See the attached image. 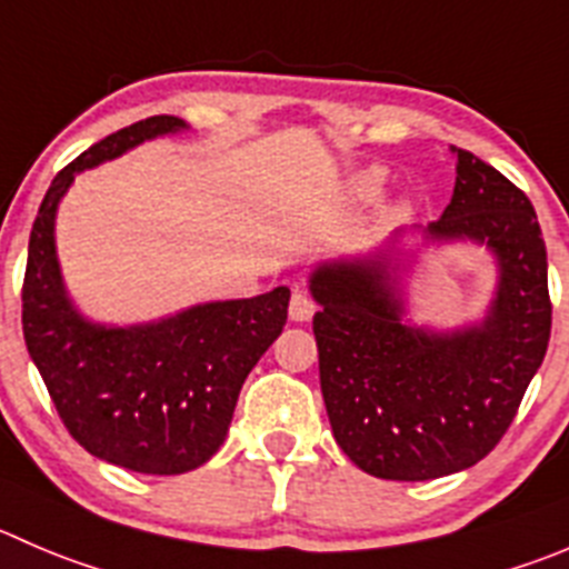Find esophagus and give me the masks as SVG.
Masks as SVG:
<instances>
[{
  "instance_id": "obj_1",
  "label": "esophagus",
  "mask_w": 569,
  "mask_h": 569,
  "mask_svg": "<svg viewBox=\"0 0 569 569\" xmlns=\"http://www.w3.org/2000/svg\"><path fill=\"white\" fill-rule=\"evenodd\" d=\"M290 318L293 321H310L312 312H316V305H312L310 296L305 293V290H296L293 296H290Z\"/></svg>"
}]
</instances>
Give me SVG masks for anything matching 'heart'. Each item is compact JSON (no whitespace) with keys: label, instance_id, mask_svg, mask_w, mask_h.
Segmentation results:
<instances>
[{"label":"heart","instance_id":"heart-1","mask_svg":"<svg viewBox=\"0 0 569 569\" xmlns=\"http://www.w3.org/2000/svg\"><path fill=\"white\" fill-rule=\"evenodd\" d=\"M382 183H386V172H382L380 167H375V170L360 172V176L351 181V192H355L360 200H371L382 192ZM399 209H405V207H399Z\"/></svg>","mask_w":569,"mask_h":569}]
</instances>
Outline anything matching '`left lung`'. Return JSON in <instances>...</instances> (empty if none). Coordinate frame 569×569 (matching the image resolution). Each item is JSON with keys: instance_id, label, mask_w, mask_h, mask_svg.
Here are the masks:
<instances>
[{"instance_id": "obj_1", "label": "left lung", "mask_w": 569, "mask_h": 569, "mask_svg": "<svg viewBox=\"0 0 569 569\" xmlns=\"http://www.w3.org/2000/svg\"><path fill=\"white\" fill-rule=\"evenodd\" d=\"M436 223L399 229L375 251L310 273L318 371L340 450L382 480H432L475 467L517 416L550 340L548 251L522 189L469 150ZM422 246L475 241L496 257L498 288L480 322L419 328L403 276Z\"/></svg>"}]
</instances>
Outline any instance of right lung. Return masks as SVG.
<instances>
[{
	"label": "right lung",
	"mask_w": 569,
	"mask_h": 569,
	"mask_svg": "<svg viewBox=\"0 0 569 569\" xmlns=\"http://www.w3.org/2000/svg\"><path fill=\"white\" fill-rule=\"evenodd\" d=\"M187 128L170 113L148 117L63 167L32 223L21 290L27 351L67 430L100 461L142 475L192 472L220 450L242 382L288 321V288L128 327L74 307L56 248V214L74 176Z\"/></svg>",
	"instance_id": "1"
}]
</instances>
